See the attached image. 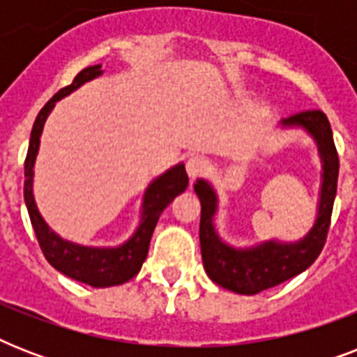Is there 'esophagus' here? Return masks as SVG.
Returning a JSON list of instances; mask_svg holds the SVG:
<instances>
[{"instance_id": "1", "label": "esophagus", "mask_w": 357, "mask_h": 357, "mask_svg": "<svg viewBox=\"0 0 357 357\" xmlns=\"http://www.w3.org/2000/svg\"><path fill=\"white\" fill-rule=\"evenodd\" d=\"M207 168H209V161H207L206 157L190 155L187 159V174H189V178H198V176L206 172Z\"/></svg>"}]
</instances>
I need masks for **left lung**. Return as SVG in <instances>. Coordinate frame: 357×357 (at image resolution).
<instances>
[{"instance_id": "1", "label": "left lung", "mask_w": 357, "mask_h": 357, "mask_svg": "<svg viewBox=\"0 0 357 357\" xmlns=\"http://www.w3.org/2000/svg\"><path fill=\"white\" fill-rule=\"evenodd\" d=\"M282 126H300L315 137L322 157V189L315 226L298 243H263L250 250H235L224 244L213 228V215L217 213V196L211 185L198 179L195 190L202 204L200 244L202 259L207 276L220 287L238 294H257L276 287L304 272L315 263L326 243L332 222V209L337 192L339 155L326 114L321 109H310L282 120Z\"/></svg>"}]
</instances>
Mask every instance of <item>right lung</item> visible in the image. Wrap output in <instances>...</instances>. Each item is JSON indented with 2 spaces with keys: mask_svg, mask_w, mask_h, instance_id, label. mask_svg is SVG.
Returning a JSON list of instances; mask_svg holds the SVG:
<instances>
[{
  "mask_svg": "<svg viewBox=\"0 0 357 357\" xmlns=\"http://www.w3.org/2000/svg\"><path fill=\"white\" fill-rule=\"evenodd\" d=\"M100 74H102L100 64L81 70L68 86L61 89L40 109V113H38L35 123H33L29 150H27V157H25L24 198L27 211H29L31 224H33L42 254L47 259V263L55 266L59 272H63L64 276L72 278V280L83 282L86 285H92V287H111V285L126 283L128 280L139 274L140 266H142L146 255H148L151 234L155 229V224L161 217L162 209L179 192H183L187 189L189 178H187L183 165L170 168L168 172L159 176L146 190L140 226L137 228L133 237L129 238L128 243H123L122 246H119V248H86V246L63 241L59 235H55L52 229L47 228V224L44 222V218L40 217V213L36 209L35 198H33V167H35L36 151H38V144H40L42 128H44L47 114L52 113L55 102H59L61 98L75 91L77 86H81L86 81L98 77Z\"/></svg>",
  "mask_w": 357,
  "mask_h": 357,
  "instance_id": "obj_1",
  "label": "right lung"
}]
</instances>
